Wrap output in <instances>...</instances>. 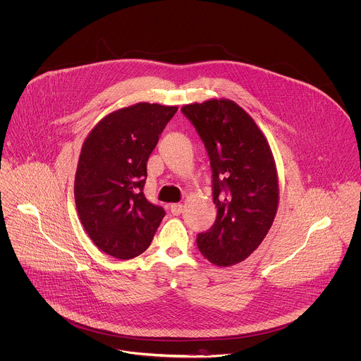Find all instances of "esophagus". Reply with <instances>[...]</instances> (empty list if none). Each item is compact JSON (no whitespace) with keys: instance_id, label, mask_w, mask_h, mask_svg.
Returning a JSON list of instances; mask_svg holds the SVG:
<instances>
[{"instance_id":"obj_1","label":"esophagus","mask_w":361,"mask_h":361,"mask_svg":"<svg viewBox=\"0 0 361 361\" xmlns=\"http://www.w3.org/2000/svg\"><path fill=\"white\" fill-rule=\"evenodd\" d=\"M170 211H171V214H173L174 216H178V215L183 212V204H173V205L170 207Z\"/></svg>"}]
</instances>
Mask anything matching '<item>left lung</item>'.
Here are the masks:
<instances>
[{
  "instance_id": "left-lung-1",
  "label": "left lung",
  "mask_w": 361,
  "mask_h": 361,
  "mask_svg": "<svg viewBox=\"0 0 361 361\" xmlns=\"http://www.w3.org/2000/svg\"><path fill=\"white\" fill-rule=\"evenodd\" d=\"M202 139L212 169L215 224L198 233L202 256L219 267L247 259L269 233L279 207V178L269 142L231 99L181 108Z\"/></svg>"
}]
</instances>
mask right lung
I'll list each match as a JSON object with an SVG mask.
<instances>
[{"instance_id":"right-lung-1","label":"right lung","mask_w":361,"mask_h":361,"mask_svg":"<svg viewBox=\"0 0 361 361\" xmlns=\"http://www.w3.org/2000/svg\"><path fill=\"white\" fill-rule=\"evenodd\" d=\"M178 106L139 102L102 118L82 143L74 200L78 218L104 253L129 260L142 255L164 218L143 194L146 164Z\"/></svg>"}]
</instances>
